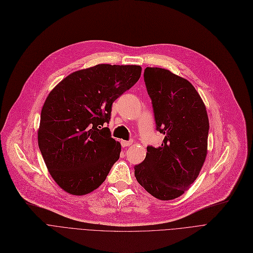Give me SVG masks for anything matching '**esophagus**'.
I'll use <instances>...</instances> for the list:
<instances>
[{
	"label": "esophagus",
	"instance_id": "esophagus-1",
	"mask_svg": "<svg viewBox=\"0 0 253 253\" xmlns=\"http://www.w3.org/2000/svg\"><path fill=\"white\" fill-rule=\"evenodd\" d=\"M121 144H122L123 148H127V147H129L130 144H132V140H122Z\"/></svg>",
	"mask_w": 253,
	"mask_h": 253
}]
</instances>
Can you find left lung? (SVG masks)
<instances>
[{
    "label": "left lung",
    "mask_w": 253,
    "mask_h": 253,
    "mask_svg": "<svg viewBox=\"0 0 253 253\" xmlns=\"http://www.w3.org/2000/svg\"><path fill=\"white\" fill-rule=\"evenodd\" d=\"M143 79L156 129L165 137L159 148L148 145L143 162L134 166V174L152 196L172 200L188 190L200 173L207 155L208 116L188 80L160 68H147Z\"/></svg>",
    "instance_id": "obj_1"
}]
</instances>
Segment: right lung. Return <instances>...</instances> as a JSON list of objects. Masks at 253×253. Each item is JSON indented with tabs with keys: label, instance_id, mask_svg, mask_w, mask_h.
I'll list each match as a JSON object with an SVG mask.
<instances>
[{
	"label": "right lung",
	"instance_id": "1",
	"mask_svg": "<svg viewBox=\"0 0 253 253\" xmlns=\"http://www.w3.org/2000/svg\"><path fill=\"white\" fill-rule=\"evenodd\" d=\"M139 65L97 64L77 71L53 89L43 105L38 143L52 178L72 195L96 190L119 160L112 138V104L140 78Z\"/></svg>",
	"mask_w": 253,
	"mask_h": 253
}]
</instances>
